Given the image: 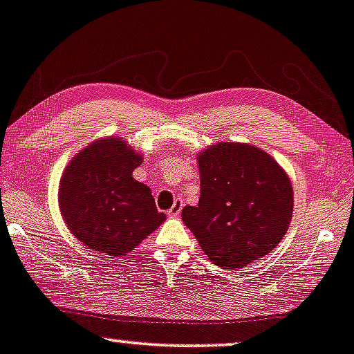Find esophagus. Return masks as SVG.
I'll list each match as a JSON object with an SVG mask.
<instances>
[{"label":"esophagus","mask_w":354,"mask_h":354,"mask_svg":"<svg viewBox=\"0 0 354 354\" xmlns=\"http://www.w3.org/2000/svg\"><path fill=\"white\" fill-rule=\"evenodd\" d=\"M181 209H183V201L181 199H176V201H174V204H173L171 209L168 210V215L169 216H178V215L181 214Z\"/></svg>","instance_id":"34e87169"}]
</instances>
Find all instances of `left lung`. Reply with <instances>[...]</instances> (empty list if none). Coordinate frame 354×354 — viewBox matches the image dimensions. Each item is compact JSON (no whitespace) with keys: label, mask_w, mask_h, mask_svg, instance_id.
Returning <instances> with one entry per match:
<instances>
[{"label":"left lung","mask_w":354,"mask_h":354,"mask_svg":"<svg viewBox=\"0 0 354 354\" xmlns=\"http://www.w3.org/2000/svg\"><path fill=\"white\" fill-rule=\"evenodd\" d=\"M201 197L181 218L215 266L243 268L279 246L293 216V186L275 158L220 142L197 155Z\"/></svg>","instance_id":"left-lung-1"}]
</instances>
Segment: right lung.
I'll list each match as a JSON object with an SVG mask.
<instances>
[{"label":"right lung","instance_id":"right-lung-1","mask_svg":"<svg viewBox=\"0 0 354 354\" xmlns=\"http://www.w3.org/2000/svg\"><path fill=\"white\" fill-rule=\"evenodd\" d=\"M140 163L142 155L118 136L88 144L68 163L59 181V210L84 246L128 256L167 218L149 186L133 178Z\"/></svg>","mask_w":354,"mask_h":354}]
</instances>
